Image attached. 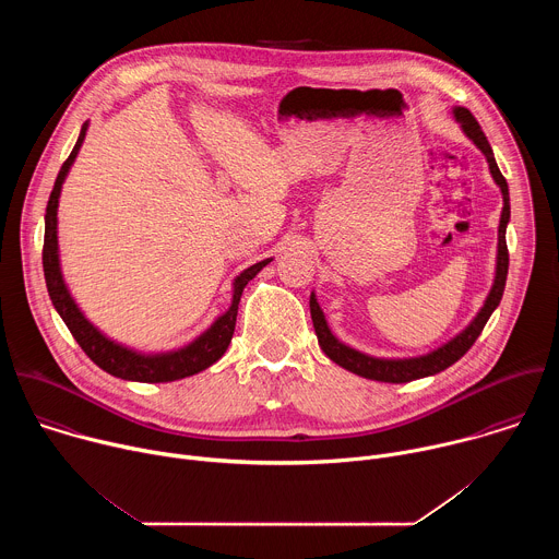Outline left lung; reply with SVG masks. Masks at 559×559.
I'll return each mask as SVG.
<instances>
[{"label": "left lung", "mask_w": 559, "mask_h": 559, "mask_svg": "<svg viewBox=\"0 0 559 559\" xmlns=\"http://www.w3.org/2000/svg\"><path fill=\"white\" fill-rule=\"evenodd\" d=\"M453 117L460 123L462 132L483 150V154L487 156V164L491 170L493 181L498 183V188L502 190V214H500V227H498V263H496V278H493V287L483 305V309L477 311V316L468 323V328H464L455 338H451L449 343H444L442 347L425 354V356H416V358H373L367 356L358 349H352L349 345L341 343L328 321L325 313L318 305L316 296H309V311H311V323L318 336V345L330 356V360H334L336 365H341L343 369L369 378V380H378V382H409V380H418V378H427L433 373L444 371L447 367H451L453 362H457L468 349L471 345L477 341V336L483 334L487 321L491 318V313L496 311V307L502 300L504 294V285H507V274H509V250H507V225L511 218V205H509V186L507 179L502 177L493 150L480 128V123L475 121V117L466 110V108H453Z\"/></svg>", "instance_id": "left-lung-1"}]
</instances>
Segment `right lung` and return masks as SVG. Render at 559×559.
<instances>
[{
  "instance_id": "obj_1",
  "label": "right lung",
  "mask_w": 559,
  "mask_h": 559,
  "mask_svg": "<svg viewBox=\"0 0 559 559\" xmlns=\"http://www.w3.org/2000/svg\"><path fill=\"white\" fill-rule=\"evenodd\" d=\"M86 130H88V121L82 126V132H79V139L74 143L70 156L63 162V166L55 179V188L50 192L48 205H46V231H44L41 259H44V276H46V287H48L50 300H52L57 313L61 316V321L66 323V328L70 330L74 341L79 343V347L86 352V356L97 367H102L110 376L121 378V380H134V382H173L179 378L194 376V373L207 369L210 365H214L225 354V349L231 341V334H234L241 294H243L246 285L272 259H265L238 274L231 283L234 289H231L229 309L216 318V321L210 325V330H205L199 338H194L190 345H186L181 349L164 352V354H141V352L128 349V347L110 341L108 336H104L82 313V309L76 307L74 298L70 296L63 274H61L59 243H57V207H59L61 186L70 173V166L74 164L79 147H82V143L86 139Z\"/></svg>"
}]
</instances>
